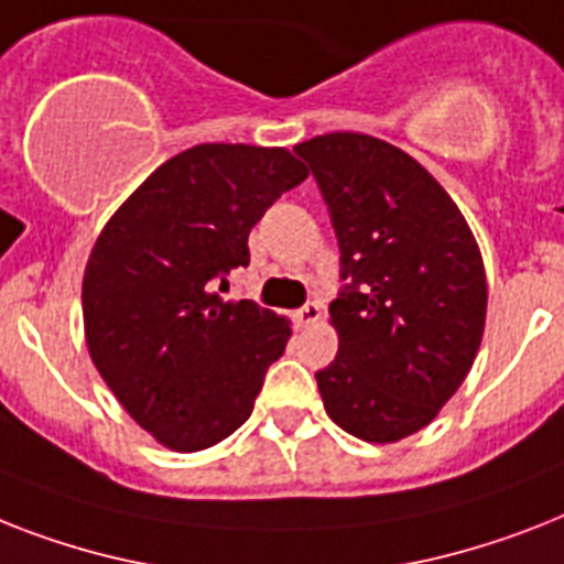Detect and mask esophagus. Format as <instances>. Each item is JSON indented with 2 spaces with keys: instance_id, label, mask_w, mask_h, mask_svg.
I'll use <instances>...</instances> for the list:
<instances>
[{
  "instance_id": "esophagus-1",
  "label": "esophagus",
  "mask_w": 564,
  "mask_h": 564,
  "mask_svg": "<svg viewBox=\"0 0 564 564\" xmlns=\"http://www.w3.org/2000/svg\"><path fill=\"white\" fill-rule=\"evenodd\" d=\"M322 318V304H315V301H306L301 310H295V324L297 327H310Z\"/></svg>"
}]
</instances>
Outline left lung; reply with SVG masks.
<instances>
[{
    "mask_svg": "<svg viewBox=\"0 0 564 564\" xmlns=\"http://www.w3.org/2000/svg\"><path fill=\"white\" fill-rule=\"evenodd\" d=\"M327 203L345 290L329 304L338 354L318 370L329 420L368 443L432 423L484 336L487 274L441 182L388 141L327 132L297 144Z\"/></svg>",
    "mask_w": 564,
    "mask_h": 564,
    "instance_id": "8db88e82",
    "label": "left lung"
}]
</instances>
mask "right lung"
<instances>
[{
    "instance_id": "add662e5",
    "label": "right lung",
    "mask_w": 564,
    "mask_h": 564,
    "mask_svg": "<svg viewBox=\"0 0 564 564\" xmlns=\"http://www.w3.org/2000/svg\"><path fill=\"white\" fill-rule=\"evenodd\" d=\"M306 176L283 148L196 144L155 167L100 231L84 274L86 345L162 446L199 452L249 420L292 329L219 292L249 267L254 223Z\"/></svg>"
}]
</instances>
